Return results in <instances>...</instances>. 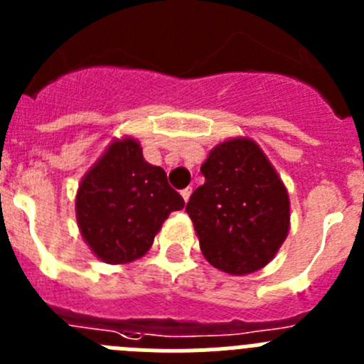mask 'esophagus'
Here are the masks:
<instances>
[{"instance_id": "esophagus-1", "label": "esophagus", "mask_w": 364, "mask_h": 364, "mask_svg": "<svg viewBox=\"0 0 364 364\" xmlns=\"http://www.w3.org/2000/svg\"><path fill=\"white\" fill-rule=\"evenodd\" d=\"M191 193H193L191 188H186V189H182V191H180V195H182V198H184V200L188 202L189 197H191Z\"/></svg>"}]
</instances>
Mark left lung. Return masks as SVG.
<instances>
[{"label":"left lung","mask_w":364,"mask_h":364,"mask_svg":"<svg viewBox=\"0 0 364 364\" xmlns=\"http://www.w3.org/2000/svg\"><path fill=\"white\" fill-rule=\"evenodd\" d=\"M205 182L186 211L211 266L230 275L264 268L290 231V198L281 176L250 138H231L202 164Z\"/></svg>","instance_id":"obj_1"}]
</instances>
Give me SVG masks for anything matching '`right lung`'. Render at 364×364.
<instances>
[{
    "instance_id": "1",
    "label": "right lung",
    "mask_w": 364,
    "mask_h": 364,
    "mask_svg": "<svg viewBox=\"0 0 364 364\" xmlns=\"http://www.w3.org/2000/svg\"><path fill=\"white\" fill-rule=\"evenodd\" d=\"M184 208L162 167L144 160L131 136L112 140L76 193V220L91 252L107 264L146 255L164 220Z\"/></svg>"
}]
</instances>
